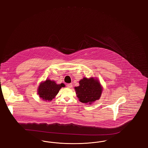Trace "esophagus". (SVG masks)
I'll return each mask as SVG.
<instances>
[{
  "instance_id": "obj_1",
  "label": "esophagus",
  "mask_w": 148,
  "mask_h": 148,
  "mask_svg": "<svg viewBox=\"0 0 148 148\" xmlns=\"http://www.w3.org/2000/svg\"><path fill=\"white\" fill-rule=\"evenodd\" d=\"M66 86H67L68 88H71L72 86H73V85H72L71 84H66Z\"/></svg>"
}]
</instances>
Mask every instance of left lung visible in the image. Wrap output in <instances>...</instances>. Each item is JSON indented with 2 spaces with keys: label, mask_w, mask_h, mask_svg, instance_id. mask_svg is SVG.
Masks as SVG:
<instances>
[{
  "label": "left lung",
  "mask_w": 148,
  "mask_h": 148,
  "mask_svg": "<svg viewBox=\"0 0 148 148\" xmlns=\"http://www.w3.org/2000/svg\"><path fill=\"white\" fill-rule=\"evenodd\" d=\"M79 86L75 87L76 94L81 102L91 105L100 99L103 87L96 77H83L79 81Z\"/></svg>",
  "instance_id": "8db88e82"
}]
</instances>
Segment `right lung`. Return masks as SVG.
<instances>
[{
	"label": "right lung",
	"instance_id": "right-lung-1",
	"mask_svg": "<svg viewBox=\"0 0 148 148\" xmlns=\"http://www.w3.org/2000/svg\"><path fill=\"white\" fill-rule=\"evenodd\" d=\"M62 87H65L63 83L57 84L54 80L47 79L40 83L37 89V94L43 100L50 101L58 94Z\"/></svg>",
	"mask_w": 148,
	"mask_h": 148
}]
</instances>
